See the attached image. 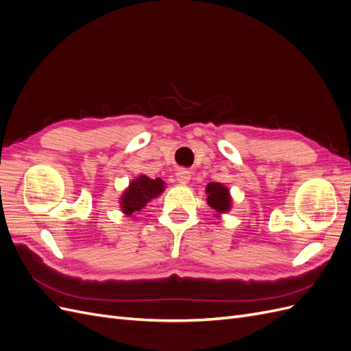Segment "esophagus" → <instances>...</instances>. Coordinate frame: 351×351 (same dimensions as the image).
Wrapping results in <instances>:
<instances>
[{
	"mask_svg": "<svg viewBox=\"0 0 351 351\" xmlns=\"http://www.w3.org/2000/svg\"><path fill=\"white\" fill-rule=\"evenodd\" d=\"M176 178H177L178 183L187 184L190 182V173L186 171V169H178V171L176 173Z\"/></svg>",
	"mask_w": 351,
	"mask_h": 351,
	"instance_id": "1",
	"label": "esophagus"
}]
</instances>
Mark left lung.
I'll return each mask as SVG.
<instances>
[{
    "label": "left lung",
    "instance_id": "obj_1",
    "mask_svg": "<svg viewBox=\"0 0 351 351\" xmlns=\"http://www.w3.org/2000/svg\"><path fill=\"white\" fill-rule=\"evenodd\" d=\"M206 202L208 205L215 210V217H221L222 214H227L232 206V197L230 195V190L227 186L222 183H208L206 189Z\"/></svg>",
    "mask_w": 351,
    "mask_h": 351
}]
</instances>
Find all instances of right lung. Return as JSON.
<instances>
[{
    "mask_svg": "<svg viewBox=\"0 0 351 351\" xmlns=\"http://www.w3.org/2000/svg\"><path fill=\"white\" fill-rule=\"evenodd\" d=\"M165 190V182L161 178H149L141 174L127 187L120 197V208L125 215H133L142 210L146 204L158 197Z\"/></svg>",
    "mask_w": 351,
    "mask_h": 351,
    "instance_id": "1",
    "label": "right lung"
}]
</instances>
